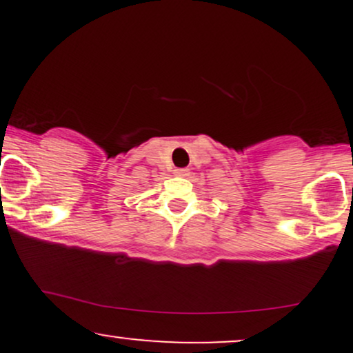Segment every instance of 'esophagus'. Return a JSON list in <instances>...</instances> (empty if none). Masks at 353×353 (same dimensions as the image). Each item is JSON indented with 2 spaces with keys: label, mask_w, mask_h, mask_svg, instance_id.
I'll return each instance as SVG.
<instances>
[{
  "label": "esophagus",
  "mask_w": 353,
  "mask_h": 353,
  "mask_svg": "<svg viewBox=\"0 0 353 353\" xmlns=\"http://www.w3.org/2000/svg\"><path fill=\"white\" fill-rule=\"evenodd\" d=\"M174 174L181 177H188L189 176V169H174Z\"/></svg>",
  "instance_id": "esophagus-1"
}]
</instances>
